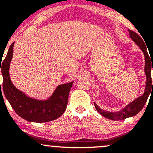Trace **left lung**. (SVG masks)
<instances>
[{"label": "left lung", "instance_id": "left-lung-1", "mask_svg": "<svg viewBox=\"0 0 153 153\" xmlns=\"http://www.w3.org/2000/svg\"><path fill=\"white\" fill-rule=\"evenodd\" d=\"M129 37L136 43L137 46L140 47V50L143 51L144 56H145V75H146L145 90L143 95H142L140 97H138L137 99L131 101L130 103L127 105L123 109L119 111H106L101 109L99 106H98V105L96 103H94L95 107H96V110L98 111V112H99L100 114L103 116V117H106L107 119H111V120H122V119L134 117V116L137 114L139 112L143 109L147 99H148L149 96H150V93L153 91V81L152 82V78H151V71L152 70L153 71V68H152V66L153 67V60L151 58V56L150 57L149 56L146 45L144 42L143 39L140 37L137 33L134 32V31L129 30ZM152 85H153L152 87Z\"/></svg>", "mask_w": 153, "mask_h": 153}]
</instances>
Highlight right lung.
I'll list each match as a JSON object with an SVG mask.
<instances>
[{"instance_id": "right-lung-1", "label": "right lung", "mask_w": 153, "mask_h": 153, "mask_svg": "<svg viewBox=\"0 0 153 153\" xmlns=\"http://www.w3.org/2000/svg\"><path fill=\"white\" fill-rule=\"evenodd\" d=\"M13 45L14 42L10 46L3 62H1V59L0 61V72L3 79V90L7 100L16 113L28 122L44 123L57 119L66 109L73 81L58 85L47 100H38L27 96L13 85L10 78L9 67L13 57Z\"/></svg>"}]
</instances>
